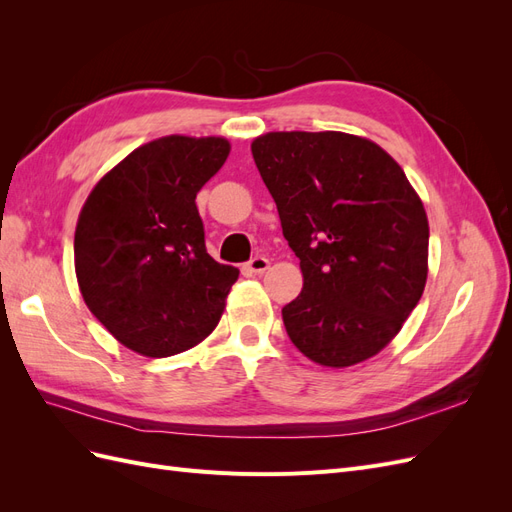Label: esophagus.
I'll return each mask as SVG.
<instances>
[{"mask_svg": "<svg viewBox=\"0 0 512 512\" xmlns=\"http://www.w3.org/2000/svg\"><path fill=\"white\" fill-rule=\"evenodd\" d=\"M269 269V258L267 256H254L250 262H247V271L250 273H265Z\"/></svg>", "mask_w": 512, "mask_h": 512, "instance_id": "34e87169", "label": "esophagus"}]
</instances>
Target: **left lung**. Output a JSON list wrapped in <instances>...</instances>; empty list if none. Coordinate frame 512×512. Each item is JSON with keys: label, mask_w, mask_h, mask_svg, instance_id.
Wrapping results in <instances>:
<instances>
[{"label": "left lung", "mask_w": 512, "mask_h": 512, "mask_svg": "<svg viewBox=\"0 0 512 512\" xmlns=\"http://www.w3.org/2000/svg\"><path fill=\"white\" fill-rule=\"evenodd\" d=\"M303 290L284 305L307 359L350 367L399 333L425 290L429 224L401 166L344 132H269L252 143Z\"/></svg>", "instance_id": "1"}]
</instances>
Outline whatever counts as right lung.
I'll list each match as a JSON object with an SVG mask.
<instances>
[{"instance_id": "obj_1", "label": "right lung", "mask_w": 512, "mask_h": 512, "mask_svg": "<svg viewBox=\"0 0 512 512\" xmlns=\"http://www.w3.org/2000/svg\"><path fill=\"white\" fill-rule=\"evenodd\" d=\"M228 153L220 136H164L134 149L85 200L76 280L91 314L138 354H179L218 327L239 269L207 254L194 200Z\"/></svg>"}]
</instances>
